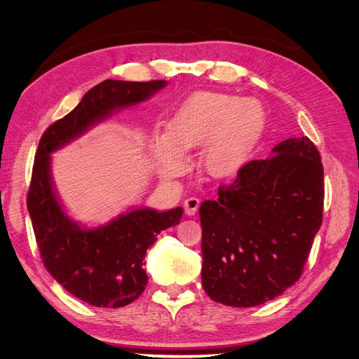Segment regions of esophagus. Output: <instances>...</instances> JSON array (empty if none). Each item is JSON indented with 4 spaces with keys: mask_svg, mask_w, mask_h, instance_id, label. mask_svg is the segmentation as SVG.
<instances>
[{
    "mask_svg": "<svg viewBox=\"0 0 359 359\" xmlns=\"http://www.w3.org/2000/svg\"><path fill=\"white\" fill-rule=\"evenodd\" d=\"M201 201L198 198H189L184 201V210H186L187 215H194L199 208Z\"/></svg>",
    "mask_w": 359,
    "mask_h": 359,
    "instance_id": "34e87169",
    "label": "esophagus"
}]
</instances>
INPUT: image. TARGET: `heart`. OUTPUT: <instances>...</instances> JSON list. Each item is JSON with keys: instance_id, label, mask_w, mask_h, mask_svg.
Wrapping results in <instances>:
<instances>
[{"instance_id": "heart-1", "label": "heart", "mask_w": 359, "mask_h": 359, "mask_svg": "<svg viewBox=\"0 0 359 359\" xmlns=\"http://www.w3.org/2000/svg\"><path fill=\"white\" fill-rule=\"evenodd\" d=\"M265 123V107L256 99L217 91L193 94L169 121V136L154 140L161 175H178L184 166L181 149L202 145V166L210 175H233L252 154Z\"/></svg>"}]
</instances>
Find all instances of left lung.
<instances>
[{"mask_svg":"<svg viewBox=\"0 0 359 359\" xmlns=\"http://www.w3.org/2000/svg\"><path fill=\"white\" fill-rule=\"evenodd\" d=\"M323 196L320 154L307 136L244 165L219 187V199L199 208L206 295L255 307L295 285L320 229Z\"/></svg>","mask_w":359,"mask_h":359,"instance_id":"1","label":"left lung"}]
</instances>
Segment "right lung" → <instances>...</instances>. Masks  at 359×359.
Returning <instances> with one entry per match:
<instances>
[{"instance_id":"add662e5","label":"right lung","mask_w":359,"mask_h":359,"mask_svg":"<svg viewBox=\"0 0 359 359\" xmlns=\"http://www.w3.org/2000/svg\"><path fill=\"white\" fill-rule=\"evenodd\" d=\"M165 85L166 81H103L70 114L50 124L39 142L27 206L40 257L64 289L90 306L118 309L142 295L148 283L144 269L147 250L161 231L180 223L184 210H133L106 226L82 229L58 203L49 154L114 111L149 99Z\"/></svg>"}]
</instances>
